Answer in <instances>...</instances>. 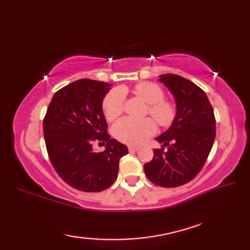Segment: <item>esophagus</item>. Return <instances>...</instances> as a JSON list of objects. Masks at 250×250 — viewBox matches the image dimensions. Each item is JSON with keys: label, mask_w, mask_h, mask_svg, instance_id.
I'll return each mask as SVG.
<instances>
[{"label": "esophagus", "mask_w": 250, "mask_h": 250, "mask_svg": "<svg viewBox=\"0 0 250 250\" xmlns=\"http://www.w3.org/2000/svg\"><path fill=\"white\" fill-rule=\"evenodd\" d=\"M128 149H129L130 152H134V151L139 150V146H132V145H130V146L128 147Z\"/></svg>", "instance_id": "obj_1"}]
</instances>
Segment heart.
I'll list each match as a JSON object with an SVG mask.
<instances>
[{
    "label": "heart",
    "mask_w": 250,
    "mask_h": 250,
    "mask_svg": "<svg viewBox=\"0 0 250 250\" xmlns=\"http://www.w3.org/2000/svg\"><path fill=\"white\" fill-rule=\"evenodd\" d=\"M134 92L148 104L149 114L163 128L171 126L177 117V106L164 99L166 92L159 84L143 82L134 87ZM125 104V93L121 88L111 90L103 100L105 118L111 121L122 114ZM157 125L151 118L133 119L126 117L114 125V135L117 140L129 145H139L155 134Z\"/></svg>",
    "instance_id": "obj_1"
}]
</instances>
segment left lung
Here are the masks:
<instances>
[{
	"mask_svg": "<svg viewBox=\"0 0 250 250\" xmlns=\"http://www.w3.org/2000/svg\"><path fill=\"white\" fill-rule=\"evenodd\" d=\"M160 77L176 101L177 117L156 139L163 146L153 150L152 160L145 163L144 169L151 183L174 188L189 183L204 167L215 141L216 119L208 98L195 83L175 74Z\"/></svg>",
	"mask_w": 250,
	"mask_h": 250,
	"instance_id": "obj_1",
	"label": "left lung"
}]
</instances>
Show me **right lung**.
I'll use <instances>...</instances> for the list:
<instances>
[{
	"instance_id": "right-lung-1",
	"label": "right lung",
	"mask_w": 250,
	"mask_h": 250,
	"mask_svg": "<svg viewBox=\"0 0 250 250\" xmlns=\"http://www.w3.org/2000/svg\"><path fill=\"white\" fill-rule=\"evenodd\" d=\"M109 83L79 79L55 93L43 121L45 144L56 172L71 187L100 192L117 178L119 160L128 147L110 139L102 110ZM94 141L106 143L95 153ZM100 144V143H99Z\"/></svg>"
}]
</instances>
